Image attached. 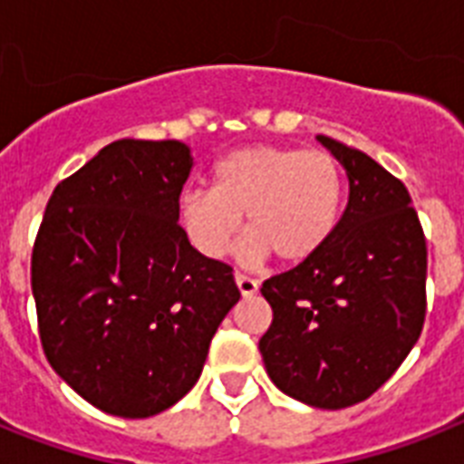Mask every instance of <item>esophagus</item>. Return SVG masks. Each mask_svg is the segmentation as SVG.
I'll return each mask as SVG.
<instances>
[{
	"label": "esophagus",
	"mask_w": 464,
	"mask_h": 464,
	"mask_svg": "<svg viewBox=\"0 0 464 464\" xmlns=\"http://www.w3.org/2000/svg\"><path fill=\"white\" fill-rule=\"evenodd\" d=\"M236 284H238V291L243 293L245 297L247 295H255L259 288V284L255 281L252 276H247V274H243V271H236Z\"/></svg>",
	"instance_id": "34e87169"
}]
</instances>
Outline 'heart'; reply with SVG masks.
Wrapping results in <instances>:
<instances>
[{
  "instance_id": "heart-1",
  "label": "heart",
  "mask_w": 464,
  "mask_h": 464,
  "mask_svg": "<svg viewBox=\"0 0 464 464\" xmlns=\"http://www.w3.org/2000/svg\"><path fill=\"white\" fill-rule=\"evenodd\" d=\"M341 202L343 173L329 152L257 145L226 154L214 167L212 193H188L180 219L205 257H224L245 214V265L271 252L303 262L331 238Z\"/></svg>"
}]
</instances>
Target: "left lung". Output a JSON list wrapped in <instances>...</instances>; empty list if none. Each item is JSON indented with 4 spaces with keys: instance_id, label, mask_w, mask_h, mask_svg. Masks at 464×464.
Returning a JSON list of instances; mask_svg holds the SVG:
<instances>
[{
    "instance_id": "left-lung-1",
    "label": "left lung",
    "mask_w": 464,
    "mask_h": 464,
    "mask_svg": "<svg viewBox=\"0 0 464 464\" xmlns=\"http://www.w3.org/2000/svg\"><path fill=\"white\" fill-rule=\"evenodd\" d=\"M350 180L331 238L262 284L274 310L259 353L278 389L341 410L389 382L427 317V238L408 188L355 147L319 135Z\"/></svg>"
}]
</instances>
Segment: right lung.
<instances>
[{"label": "right lung", "mask_w": 464, "mask_h": 464, "mask_svg": "<svg viewBox=\"0 0 464 464\" xmlns=\"http://www.w3.org/2000/svg\"><path fill=\"white\" fill-rule=\"evenodd\" d=\"M193 157L179 140H116L54 188L30 259L47 362L102 412L152 417L193 389L233 269L179 224Z\"/></svg>", "instance_id": "obj_1"}]
</instances>
